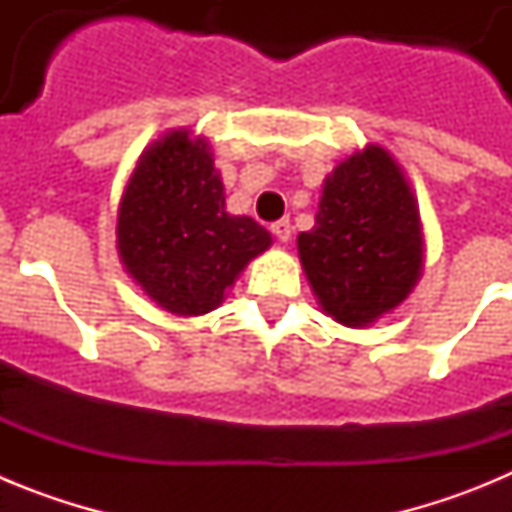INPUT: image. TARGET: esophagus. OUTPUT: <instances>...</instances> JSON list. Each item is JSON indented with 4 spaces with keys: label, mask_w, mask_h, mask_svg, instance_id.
<instances>
[{
    "label": "esophagus",
    "mask_w": 512,
    "mask_h": 512,
    "mask_svg": "<svg viewBox=\"0 0 512 512\" xmlns=\"http://www.w3.org/2000/svg\"><path fill=\"white\" fill-rule=\"evenodd\" d=\"M271 233L277 235L282 243H287L289 238H292V225H289V217H282V220H277V223H271Z\"/></svg>",
    "instance_id": "34e87169"
}]
</instances>
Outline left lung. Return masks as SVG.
Returning a JSON list of instances; mask_svg holds the SVG:
<instances>
[{"label": "left lung", "instance_id": "1", "mask_svg": "<svg viewBox=\"0 0 512 512\" xmlns=\"http://www.w3.org/2000/svg\"><path fill=\"white\" fill-rule=\"evenodd\" d=\"M297 248L320 307L338 323L359 328L400 305L420 277L423 235L395 158L369 146L343 161Z\"/></svg>", "mask_w": 512, "mask_h": 512}]
</instances>
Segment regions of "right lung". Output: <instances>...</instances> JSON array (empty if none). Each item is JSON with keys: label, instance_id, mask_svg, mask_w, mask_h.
<instances>
[{"label": "right lung", "instance_id": "add662e5", "mask_svg": "<svg viewBox=\"0 0 512 512\" xmlns=\"http://www.w3.org/2000/svg\"><path fill=\"white\" fill-rule=\"evenodd\" d=\"M269 243V230L253 217L225 212L223 182L205 140L179 130L140 156L122 194L117 248L156 305L174 315L215 310Z\"/></svg>", "mask_w": 512, "mask_h": 512}]
</instances>
